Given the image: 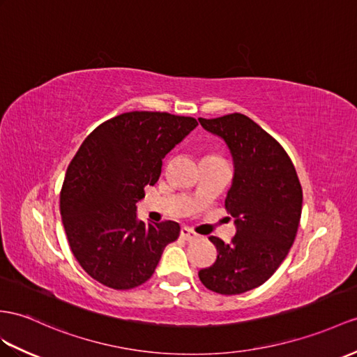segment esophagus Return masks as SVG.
Segmentation results:
<instances>
[{"label":"esophagus","mask_w":357,"mask_h":357,"mask_svg":"<svg viewBox=\"0 0 357 357\" xmlns=\"http://www.w3.org/2000/svg\"><path fill=\"white\" fill-rule=\"evenodd\" d=\"M180 236L183 238L185 241H192V239H195V238H197V233L190 230L189 227H181V230H180Z\"/></svg>","instance_id":"esophagus-1"}]
</instances>
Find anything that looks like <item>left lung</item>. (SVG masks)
Masks as SVG:
<instances>
[{"mask_svg": "<svg viewBox=\"0 0 357 357\" xmlns=\"http://www.w3.org/2000/svg\"><path fill=\"white\" fill-rule=\"evenodd\" d=\"M198 121L230 150L234 174L225 208L236 225L229 244L208 238L218 257L198 277L207 289L236 295L264 284L288 256L301 218L303 190L283 146L253 119L230 113Z\"/></svg>", "mask_w": 357, "mask_h": 357, "instance_id": "left-lung-1", "label": "left lung"}]
</instances>
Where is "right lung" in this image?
I'll return each instance as SVG.
<instances>
[{
  "label": "right lung",
  "instance_id": "1",
  "mask_svg": "<svg viewBox=\"0 0 357 357\" xmlns=\"http://www.w3.org/2000/svg\"><path fill=\"white\" fill-rule=\"evenodd\" d=\"M198 126L167 112H128L84 139L66 171L60 215L77 262L112 289H133L176 241L174 221H139L136 203L162 172V160Z\"/></svg>",
  "mask_w": 357,
  "mask_h": 357
}]
</instances>
